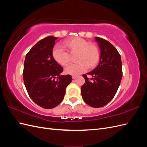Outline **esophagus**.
<instances>
[{"mask_svg": "<svg viewBox=\"0 0 147 147\" xmlns=\"http://www.w3.org/2000/svg\"><path fill=\"white\" fill-rule=\"evenodd\" d=\"M77 77V75H72V78L74 80V79H75V78H76Z\"/></svg>", "mask_w": 147, "mask_h": 147, "instance_id": "1", "label": "esophagus"}]
</instances>
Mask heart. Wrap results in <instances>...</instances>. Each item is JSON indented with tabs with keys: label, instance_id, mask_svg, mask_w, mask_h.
Segmentation results:
<instances>
[{
	"label": "heart",
	"instance_id": "b5f03b06",
	"mask_svg": "<svg viewBox=\"0 0 147 147\" xmlns=\"http://www.w3.org/2000/svg\"><path fill=\"white\" fill-rule=\"evenodd\" d=\"M64 49L59 46L53 48L51 55L56 63L63 67L68 66L72 62L70 56L75 55L76 64L66 68L67 74L78 75L88 69H92L98 64L100 59L99 48L95 44L89 43L80 37H70L63 42Z\"/></svg>",
	"mask_w": 147,
	"mask_h": 147
}]
</instances>
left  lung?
<instances>
[{
  "label": "left lung",
  "mask_w": 147,
  "mask_h": 147,
  "mask_svg": "<svg viewBox=\"0 0 147 147\" xmlns=\"http://www.w3.org/2000/svg\"><path fill=\"white\" fill-rule=\"evenodd\" d=\"M100 50L99 64L88 75H83L85 83L81 87L84 101L94 108L102 107L116 94L122 78V64L119 53L109 41L96 37Z\"/></svg>",
  "instance_id": "obj_1"
}]
</instances>
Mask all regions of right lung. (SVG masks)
<instances>
[{"mask_svg":"<svg viewBox=\"0 0 147 147\" xmlns=\"http://www.w3.org/2000/svg\"><path fill=\"white\" fill-rule=\"evenodd\" d=\"M58 38L48 36L40 40L27 53L23 76L30 99L44 109H50L63 100L65 89L72 80L62 75L63 68L53 59L51 52Z\"/></svg>","mask_w":147,"mask_h":147,"instance_id":"add662e5","label":"right lung"}]
</instances>
